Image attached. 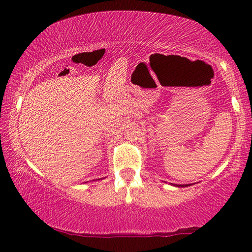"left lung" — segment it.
I'll return each instance as SVG.
<instances>
[{"label": "left lung", "mask_w": 252, "mask_h": 252, "mask_svg": "<svg viewBox=\"0 0 252 252\" xmlns=\"http://www.w3.org/2000/svg\"><path fill=\"white\" fill-rule=\"evenodd\" d=\"M172 186H175V187H180V188H183V187H188L189 185H172Z\"/></svg>", "instance_id": "left-lung-1"}]
</instances>
